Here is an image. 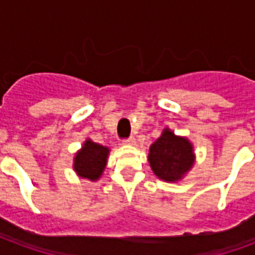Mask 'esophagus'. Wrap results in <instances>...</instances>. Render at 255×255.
<instances>
[{
	"instance_id": "esophagus-1",
	"label": "esophagus",
	"mask_w": 255,
	"mask_h": 255,
	"mask_svg": "<svg viewBox=\"0 0 255 255\" xmlns=\"http://www.w3.org/2000/svg\"><path fill=\"white\" fill-rule=\"evenodd\" d=\"M124 143L133 144V143H135V138H133V136H129V138L124 139Z\"/></svg>"
}]
</instances>
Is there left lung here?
Listing matches in <instances>:
<instances>
[{"instance_id": "1", "label": "left lung", "mask_w": 255, "mask_h": 255, "mask_svg": "<svg viewBox=\"0 0 255 255\" xmlns=\"http://www.w3.org/2000/svg\"><path fill=\"white\" fill-rule=\"evenodd\" d=\"M149 162L157 176L166 182H176L192 166V146L186 138L165 129L150 147Z\"/></svg>"}]
</instances>
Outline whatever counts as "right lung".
<instances>
[{"mask_svg": "<svg viewBox=\"0 0 255 255\" xmlns=\"http://www.w3.org/2000/svg\"><path fill=\"white\" fill-rule=\"evenodd\" d=\"M109 150L98 143L87 140L83 149L75 157L73 168L82 177H87L90 180H97L101 176L106 164Z\"/></svg>", "mask_w": 255, "mask_h": 255, "instance_id": "1", "label": "right lung"}]
</instances>
